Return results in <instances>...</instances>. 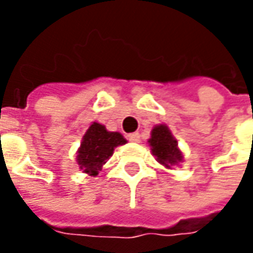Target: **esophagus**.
Returning <instances> with one entry per match:
<instances>
[{"instance_id":"34e87169","label":"esophagus","mask_w":253,"mask_h":253,"mask_svg":"<svg viewBox=\"0 0 253 253\" xmlns=\"http://www.w3.org/2000/svg\"><path fill=\"white\" fill-rule=\"evenodd\" d=\"M139 138H141V136H139L138 132H133V133H129V135H128V139L131 142H139Z\"/></svg>"}]
</instances>
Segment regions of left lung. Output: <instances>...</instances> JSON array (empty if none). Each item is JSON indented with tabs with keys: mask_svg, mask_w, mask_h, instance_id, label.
I'll use <instances>...</instances> for the list:
<instances>
[{
	"mask_svg": "<svg viewBox=\"0 0 253 253\" xmlns=\"http://www.w3.org/2000/svg\"><path fill=\"white\" fill-rule=\"evenodd\" d=\"M148 143L151 146L152 155L166 169H171L173 166H177L180 162H183V152L180 151L177 141L168 125H155L152 128Z\"/></svg>",
	"mask_w": 253,
	"mask_h": 253,
	"instance_id": "8db88e82",
	"label": "left lung"
}]
</instances>
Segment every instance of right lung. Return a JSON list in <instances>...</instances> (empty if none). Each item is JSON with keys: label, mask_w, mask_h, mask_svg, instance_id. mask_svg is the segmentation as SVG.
<instances>
[{"label": "right lung", "mask_w": 253, "mask_h": 253, "mask_svg": "<svg viewBox=\"0 0 253 253\" xmlns=\"http://www.w3.org/2000/svg\"><path fill=\"white\" fill-rule=\"evenodd\" d=\"M126 139L120 132L108 131L102 124L92 122L83 135L77 149L76 162L83 173L95 177L107 163L117 146L125 145Z\"/></svg>", "instance_id": "right-lung-1"}]
</instances>
